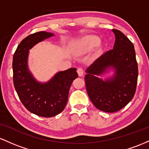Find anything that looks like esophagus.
I'll return each instance as SVG.
<instances>
[{"label":"esophagus","instance_id":"esophagus-1","mask_svg":"<svg viewBox=\"0 0 149 149\" xmlns=\"http://www.w3.org/2000/svg\"><path fill=\"white\" fill-rule=\"evenodd\" d=\"M77 72H78V74H79V76H82L84 74V69L82 67H79V68H77Z\"/></svg>","mask_w":149,"mask_h":149}]
</instances>
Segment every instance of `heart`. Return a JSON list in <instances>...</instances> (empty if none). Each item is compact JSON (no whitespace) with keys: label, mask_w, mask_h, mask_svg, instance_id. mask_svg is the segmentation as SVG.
<instances>
[{"label":"heart","mask_w":149,"mask_h":149,"mask_svg":"<svg viewBox=\"0 0 149 149\" xmlns=\"http://www.w3.org/2000/svg\"><path fill=\"white\" fill-rule=\"evenodd\" d=\"M100 43V38L96 36H87L79 43V48L81 51L89 50Z\"/></svg>","instance_id":"obj_1"}]
</instances>
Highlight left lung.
<instances>
[{
    "label": "left lung",
    "instance_id": "left-lung-1",
    "mask_svg": "<svg viewBox=\"0 0 149 149\" xmlns=\"http://www.w3.org/2000/svg\"><path fill=\"white\" fill-rule=\"evenodd\" d=\"M115 41L113 49L105 52L86 70L85 84L90 100L96 108L115 113L132 101L136 92L138 65L133 43L122 31L113 29ZM113 66L116 74L104 82L96 75Z\"/></svg>",
    "mask_w": 149,
    "mask_h": 149
}]
</instances>
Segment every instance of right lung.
Wrapping results in <instances>:
<instances>
[{
    "instance_id": "1",
    "label": "right lung",
    "mask_w": 149,
    "mask_h": 149,
    "mask_svg": "<svg viewBox=\"0 0 149 149\" xmlns=\"http://www.w3.org/2000/svg\"><path fill=\"white\" fill-rule=\"evenodd\" d=\"M53 36L38 31L29 35L18 45L13 56V83L19 98L31 113L44 118L56 116L64 110L73 80L78 77L76 68L60 72L46 84L36 82L27 69L28 51L35 44Z\"/></svg>"
}]
</instances>
